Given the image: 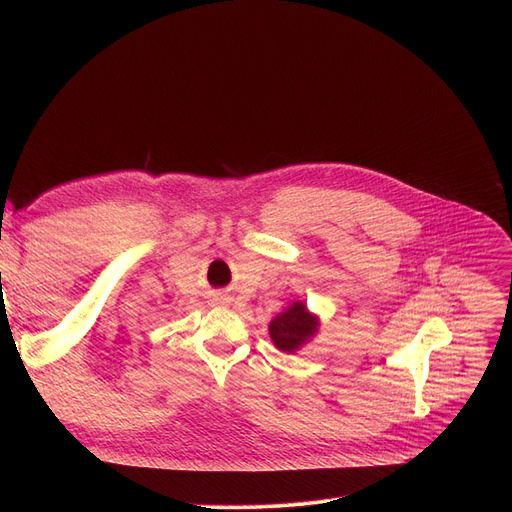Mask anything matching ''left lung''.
<instances>
[{"label": "left lung", "instance_id": "1", "mask_svg": "<svg viewBox=\"0 0 512 512\" xmlns=\"http://www.w3.org/2000/svg\"><path fill=\"white\" fill-rule=\"evenodd\" d=\"M270 338L282 353H297L319 332V317L307 303L294 301L270 321Z\"/></svg>", "mask_w": 512, "mask_h": 512}]
</instances>
